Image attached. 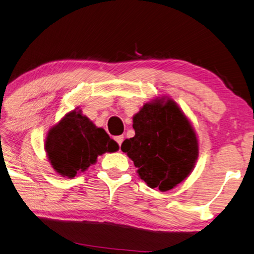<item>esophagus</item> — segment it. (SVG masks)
<instances>
[{
  "label": "esophagus",
  "mask_w": 254,
  "mask_h": 254,
  "mask_svg": "<svg viewBox=\"0 0 254 254\" xmlns=\"http://www.w3.org/2000/svg\"><path fill=\"white\" fill-rule=\"evenodd\" d=\"M123 140H124V136H117V137H116V142L118 143L119 145H122Z\"/></svg>",
  "instance_id": "34e87169"
}]
</instances>
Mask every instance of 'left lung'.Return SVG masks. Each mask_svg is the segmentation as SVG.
<instances>
[{
  "label": "left lung",
  "instance_id": "left-lung-1",
  "mask_svg": "<svg viewBox=\"0 0 254 254\" xmlns=\"http://www.w3.org/2000/svg\"><path fill=\"white\" fill-rule=\"evenodd\" d=\"M132 128L135 136L124 140L122 150L147 186L166 192L192 173L196 134L175 101L162 97L145 103L132 118Z\"/></svg>",
  "mask_w": 254,
  "mask_h": 254
}]
</instances>
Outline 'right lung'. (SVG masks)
Wrapping results in <instances>:
<instances>
[{"label":"right lung","mask_w":254,"mask_h":254,"mask_svg":"<svg viewBox=\"0 0 254 254\" xmlns=\"http://www.w3.org/2000/svg\"><path fill=\"white\" fill-rule=\"evenodd\" d=\"M45 150L54 170L73 178L94 165L99 155L116 152L119 146L103 128H97L80 110H73L51 128Z\"/></svg>","instance_id":"obj_1"}]
</instances>
